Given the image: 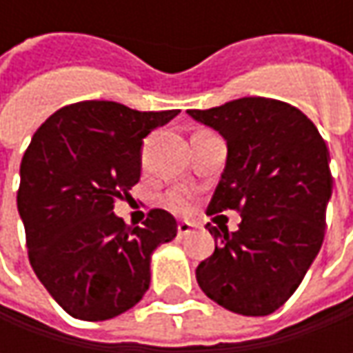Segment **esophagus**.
I'll return each instance as SVG.
<instances>
[{
    "mask_svg": "<svg viewBox=\"0 0 353 353\" xmlns=\"http://www.w3.org/2000/svg\"><path fill=\"white\" fill-rule=\"evenodd\" d=\"M176 232H179V237L190 236V234H192V224H188V222H179Z\"/></svg>",
    "mask_w": 353,
    "mask_h": 353,
    "instance_id": "esophagus-1",
    "label": "esophagus"
}]
</instances>
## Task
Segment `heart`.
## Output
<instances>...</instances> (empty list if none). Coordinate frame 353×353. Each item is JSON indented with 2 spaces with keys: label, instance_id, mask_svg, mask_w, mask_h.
<instances>
[{
  "label": "heart",
  "instance_id": "obj_1",
  "mask_svg": "<svg viewBox=\"0 0 353 353\" xmlns=\"http://www.w3.org/2000/svg\"><path fill=\"white\" fill-rule=\"evenodd\" d=\"M165 204L172 212H176V214H186V212L190 210V206H192V198H190L188 192H184V190H174V192L167 194Z\"/></svg>",
  "mask_w": 353,
  "mask_h": 353
}]
</instances>
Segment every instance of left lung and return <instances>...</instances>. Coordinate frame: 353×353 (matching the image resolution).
<instances>
[{
	"mask_svg": "<svg viewBox=\"0 0 353 353\" xmlns=\"http://www.w3.org/2000/svg\"><path fill=\"white\" fill-rule=\"evenodd\" d=\"M186 114L228 145L208 214H241L237 232L206 224L216 250L196 267L198 285L232 312L267 316L291 299L322 248L328 147L301 110L279 100L239 98Z\"/></svg>",
	"mask_w": 353,
	"mask_h": 353,
	"instance_id": "8db88e82",
	"label": "left lung"
}]
</instances>
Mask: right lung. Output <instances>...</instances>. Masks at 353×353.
Instances as JSON below:
<instances>
[{"mask_svg": "<svg viewBox=\"0 0 353 353\" xmlns=\"http://www.w3.org/2000/svg\"><path fill=\"white\" fill-rule=\"evenodd\" d=\"M179 110L137 112L105 100L64 105L34 131L21 161L17 210L29 261L74 319L110 320L143 299L151 255L176 236L167 210L143 225L114 214L141 176L143 139Z\"/></svg>", "mask_w": 353, "mask_h": 353, "instance_id": "obj_1", "label": "right lung"}]
</instances>
